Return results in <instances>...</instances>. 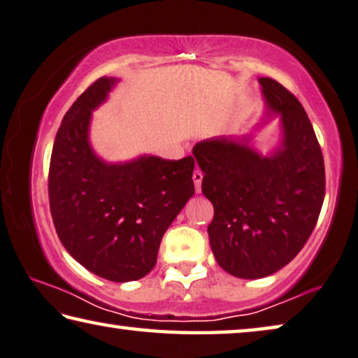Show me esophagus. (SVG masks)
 <instances>
[{
	"label": "esophagus",
	"instance_id": "obj_1",
	"mask_svg": "<svg viewBox=\"0 0 358 358\" xmlns=\"http://www.w3.org/2000/svg\"><path fill=\"white\" fill-rule=\"evenodd\" d=\"M202 178H203V173L201 172V170H194V173H192V180H194V186H196L197 194H199V192H201Z\"/></svg>",
	"mask_w": 358,
	"mask_h": 358
}]
</instances>
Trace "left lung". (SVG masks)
Listing matches in <instances>:
<instances>
[{
	"instance_id": "1",
	"label": "left lung",
	"mask_w": 358,
	"mask_h": 358,
	"mask_svg": "<svg viewBox=\"0 0 358 358\" xmlns=\"http://www.w3.org/2000/svg\"><path fill=\"white\" fill-rule=\"evenodd\" d=\"M266 116H280L282 141L269 156L243 138H210L194 148L202 192L213 203L210 247L226 272L261 279L287 266L308 242L325 197V166L303 105L271 78L258 79Z\"/></svg>"
}]
</instances>
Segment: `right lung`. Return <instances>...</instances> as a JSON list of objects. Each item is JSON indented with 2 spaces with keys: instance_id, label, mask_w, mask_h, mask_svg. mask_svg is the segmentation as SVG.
<instances>
[{
  "instance_id": "obj_1",
  "label": "right lung",
  "mask_w": 358,
  "mask_h": 358,
  "mask_svg": "<svg viewBox=\"0 0 358 358\" xmlns=\"http://www.w3.org/2000/svg\"><path fill=\"white\" fill-rule=\"evenodd\" d=\"M117 79L100 78L62 119L49 166V206L66 252L95 275L130 282L155 268L164 232L194 194V159L140 156L108 164L89 143L92 111Z\"/></svg>"
}]
</instances>
